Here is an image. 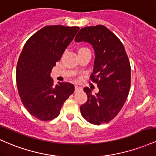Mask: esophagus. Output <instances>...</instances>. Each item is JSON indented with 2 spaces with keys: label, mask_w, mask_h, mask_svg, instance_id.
I'll use <instances>...</instances> for the list:
<instances>
[{
  "label": "esophagus",
  "mask_w": 156,
  "mask_h": 156,
  "mask_svg": "<svg viewBox=\"0 0 156 156\" xmlns=\"http://www.w3.org/2000/svg\"><path fill=\"white\" fill-rule=\"evenodd\" d=\"M81 90H82V88H81V87H78V86H75V92L81 91Z\"/></svg>",
  "instance_id": "esophagus-1"
}]
</instances>
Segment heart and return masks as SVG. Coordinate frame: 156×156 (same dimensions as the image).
I'll return each mask as SVG.
<instances>
[{
  "mask_svg": "<svg viewBox=\"0 0 156 156\" xmlns=\"http://www.w3.org/2000/svg\"><path fill=\"white\" fill-rule=\"evenodd\" d=\"M86 49V48H81V49H79V51H81V50H83V49Z\"/></svg>",
  "mask_w": 156,
  "mask_h": 156,
  "instance_id": "obj_1",
  "label": "heart"
}]
</instances>
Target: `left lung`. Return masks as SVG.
<instances>
[{
    "label": "left lung",
    "instance_id": "8db88e82",
    "mask_svg": "<svg viewBox=\"0 0 156 156\" xmlns=\"http://www.w3.org/2000/svg\"><path fill=\"white\" fill-rule=\"evenodd\" d=\"M76 42H88L95 50L93 72L90 79L99 92L92 95L83 88L87 101L81 106V113L90 124L100 125L113 119L125 103L131 83V68L124 45L113 32L103 25L82 28Z\"/></svg>",
    "mask_w": 156,
    "mask_h": 156
}]
</instances>
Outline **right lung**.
<instances>
[{
    "label": "right lung",
    "instance_id": "add662e5",
    "mask_svg": "<svg viewBox=\"0 0 156 156\" xmlns=\"http://www.w3.org/2000/svg\"><path fill=\"white\" fill-rule=\"evenodd\" d=\"M79 29L47 26L32 35L22 49L16 68L17 87L25 108L37 119H55L74 92V85L67 82L55 86L50 73Z\"/></svg>",
    "mask_w": 156,
    "mask_h": 156
}]
</instances>
